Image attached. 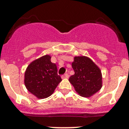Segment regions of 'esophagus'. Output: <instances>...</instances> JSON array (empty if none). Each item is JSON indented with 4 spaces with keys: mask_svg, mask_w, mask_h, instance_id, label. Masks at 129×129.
I'll use <instances>...</instances> for the list:
<instances>
[{
    "mask_svg": "<svg viewBox=\"0 0 129 129\" xmlns=\"http://www.w3.org/2000/svg\"><path fill=\"white\" fill-rule=\"evenodd\" d=\"M69 74L68 73H66L63 75H62V78H68Z\"/></svg>",
    "mask_w": 129,
    "mask_h": 129,
    "instance_id": "esophagus-1",
    "label": "esophagus"
}]
</instances>
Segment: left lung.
<instances>
[{
    "label": "left lung",
    "mask_w": 129,
    "mask_h": 129,
    "mask_svg": "<svg viewBox=\"0 0 129 129\" xmlns=\"http://www.w3.org/2000/svg\"><path fill=\"white\" fill-rule=\"evenodd\" d=\"M75 74L69 78L70 82L80 96L89 97L102 87V74L100 69L86 57H75L72 63Z\"/></svg>",
    "instance_id": "8db88e82"
}]
</instances>
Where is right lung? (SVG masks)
I'll return each instance as SVG.
<instances>
[{"label":"right lung","mask_w":129,"mask_h":129,"mask_svg":"<svg viewBox=\"0 0 129 129\" xmlns=\"http://www.w3.org/2000/svg\"><path fill=\"white\" fill-rule=\"evenodd\" d=\"M61 81L56 64L51 61L47 55L29 64L25 74L26 88L38 98L51 96Z\"/></svg>","instance_id":"obj_1"}]
</instances>
